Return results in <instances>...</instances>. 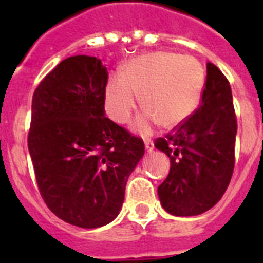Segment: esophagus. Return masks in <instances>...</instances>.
Segmentation results:
<instances>
[{
  "instance_id": "esophagus-1",
  "label": "esophagus",
  "mask_w": 263,
  "mask_h": 263,
  "mask_svg": "<svg viewBox=\"0 0 263 263\" xmlns=\"http://www.w3.org/2000/svg\"><path fill=\"white\" fill-rule=\"evenodd\" d=\"M145 147L147 150V153H152L153 148H154V143L152 141H145Z\"/></svg>"
}]
</instances>
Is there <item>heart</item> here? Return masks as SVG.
I'll return each instance as SVG.
<instances>
[{
    "label": "heart",
    "instance_id": "b5f03b06",
    "mask_svg": "<svg viewBox=\"0 0 263 263\" xmlns=\"http://www.w3.org/2000/svg\"><path fill=\"white\" fill-rule=\"evenodd\" d=\"M204 68L191 55L170 51L139 55L113 75L105 88V108L110 118L126 124L137 109L139 96L145 109L133 130L148 136L160 124L173 129L196 110L204 89Z\"/></svg>",
    "mask_w": 263,
    "mask_h": 263
}]
</instances>
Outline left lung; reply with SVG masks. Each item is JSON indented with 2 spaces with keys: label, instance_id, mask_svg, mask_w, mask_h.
<instances>
[{
  "label": "left lung",
  "instance_id": "8db88e82",
  "mask_svg": "<svg viewBox=\"0 0 263 263\" xmlns=\"http://www.w3.org/2000/svg\"><path fill=\"white\" fill-rule=\"evenodd\" d=\"M237 120L231 85L206 63L201 104L155 147L170 158V173L158 187L162 206L174 216H196L211 210L227 191L234 168Z\"/></svg>",
  "mask_w": 263,
  "mask_h": 263
}]
</instances>
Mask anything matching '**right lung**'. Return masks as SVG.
<instances>
[{"label":"right lung","instance_id":"right-lung-1","mask_svg":"<svg viewBox=\"0 0 263 263\" xmlns=\"http://www.w3.org/2000/svg\"><path fill=\"white\" fill-rule=\"evenodd\" d=\"M106 83L101 60L76 55L32 95L27 143L39 192L53 215L87 229L117 217L145 153L142 139L105 117Z\"/></svg>","mask_w":263,"mask_h":263}]
</instances>
